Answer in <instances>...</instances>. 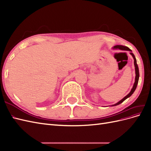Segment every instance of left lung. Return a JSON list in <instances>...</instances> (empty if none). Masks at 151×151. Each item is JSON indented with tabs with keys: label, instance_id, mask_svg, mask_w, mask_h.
<instances>
[{
	"label": "left lung",
	"instance_id": "left-lung-1",
	"mask_svg": "<svg viewBox=\"0 0 151 151\" xmlns=\"http://www.w3.org/2000/svg\"><path fill=\"white\" fill-rule=\"evenodd\" d=\"M114 48H119L120 50H127V51H130V52H132V50L129 48H128L127 47H125V46H122V45H116V46L114 47ZM130 54L132 55V56L133 57L134 59V65H135V83H134V86L133 88H132V90L129 93V94H128L125 97L123 98L122 100H120V101L119 102H118L117 103L115 104L112 105V106H116V105H118L120 104V103H123V101H125V100L126 99H127L128 98H129L130 96L134 93V92L135 91V90L136 89V88H137V84H138V82H139V67H138V65L137 64V60H136V58L134 56V55L132 53V52H130Z\"/></svg>",
	"mask_w": 151,
	"mask_h": 151
}]
</instances>
